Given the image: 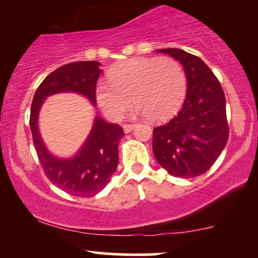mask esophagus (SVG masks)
<instances>
[{
    "mask_svg": "<svg viewBox=\"0 0 258 258\" xmlns=\"http://www.w3.org/2000/svg\"><path fill=\"white\" fill-rule=\"evenodd\" d=\"M135 127H136L135 123H125V125L122 126V128L123 131H125V133H130L132 130H135Z\"/></svg>",
    "mask_w": 258,
    "mask_h": 258,
    "instance_id": "esophagus-1",
    "label": "esophagus"
}]
</instances>
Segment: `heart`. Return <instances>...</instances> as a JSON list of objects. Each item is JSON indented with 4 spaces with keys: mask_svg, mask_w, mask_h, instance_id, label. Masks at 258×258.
<instances>
[{
    "mask_svg": "<svg viewBox=\"0 0 258 258\" xmlns=\"http://www.w3.org/2000/svg\"><path fill=\"white\" fill-rule=\"evenodd\" d=\"M107 78L109 84L99 82L95 87V100L112 121L122 118L132 100L149 119H167L178 111L186 95L184 68L170 56L121 61L108 71Z\"/></svg>",
    "mask_w": 258,
    "mask_h": 258,
    "instance_id": "obj_1",
    "label": "heart"
}]
</instances>
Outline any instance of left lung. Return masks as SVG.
I'll list each match as a JSON object with an SVG mask.
<instances>
[{"instance_id": "8db88e82", "label": "left lung", "mask_w": 258, "mask_h": 258, "mask_svg": "<svg viewBox=\"0 0 258 258\" xmlns=\"http://www.w3.org/2000/svg\"><path fill=\"white\" fill-rule=\"evenodd\" d=\"M157 51L183 64L187 91L178 114L153 128V154L171 176L198 177L215 164L228 142L224 92L208 64L196 55L178 48Z\"/></svg>"}]
</instances>
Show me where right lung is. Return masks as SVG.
I'll return each mask as SVG.
<instances>
[{"mask_svg":"<svg viewBox=\"0 0 258 258\" xmlns=\"http://www.w3.org/2000/svg\"><path fill=\"white\" fill-rule=\"evenodd\" d=\"M97 61L67 63L51 72L37 87L30 108L29 125L37 158L48 179L61 190L75 197H91L109 183L118 166L119 142L123 130L97 116L91 135L77 156L59 159L48 152L37 128V116L47 97L62 92H75L95 100V87L100 70Z\"/></svg>","mask_w":258,"mask_h":258,"instance_id":"right-lung-1","label":"right lung"}]
</instances>
